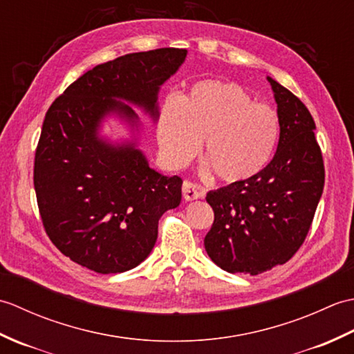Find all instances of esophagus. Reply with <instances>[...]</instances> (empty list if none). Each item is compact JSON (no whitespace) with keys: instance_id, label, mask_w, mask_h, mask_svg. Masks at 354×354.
<instances>
[{"instance_id":"obj_1","label":"esophagus","mask_w":354,"mask_h":354,"mask_svg":"<svg viewBox=\"0 0 354 354\" xmlns=\"http://www.w3.org/2000/svg\"><path fill=\"white\" fill-rule=\"evenodd\" d=\"M183 194H184V199L185 201H194V199H201L204 198V189H202L201 185L190 183V181H185L183 184Z\"/></svg>"}]
</instances>
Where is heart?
<instances>
[{
	"label": "heart",
	"mask_w": 354,
	"mask_h": 354,
	"mask_svg": "<svg viewBox=\"0 0 354 354\" xmlns=\"http://www.w3.org/2000/svg\"><path fill=\"white\" fill-rule=\"evenodd\" d=\"M280 133L275 112L254 103L242 86L201 80L181 99H169L158 118V142L173 169L198 155L204 140L205 170L223 183H243L269 164Z\"/></svg>",
	"instance_id": "1"
}]
</instances>
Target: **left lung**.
Wrapping results in <instances>:
<instances>
[{
    "label": "left lung",
    "mask_w": 354,
    "mask_h": 354,
    "mask_svg": "<svg viewBox=\"0 0 354 354\" xmlns=\"http://www.w3.org/2000/svg\"><path fill=\"white\" fill-rule=\"evenodd\" d=\"M277 102L280 140L257 176L209 192L214 212L204 245L231 274L257 275L284 265L303 245L324 189V162L304 103L268 77Z\"/></svg>",
    "instance_id": "8db88e82"
}]
</instances>
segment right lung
Here are the masks:
<instances>
[{
	"instance_id": "obj_1",
	"label": "right lung",
	"mask_w": 354,
	"mask_h": 354,
	"mask_svg": "<svg viewBox=\"0 0 354 354\" xmlns=\"http://www.w3.org/2000/svg\"><path fill=\"white\" fill-rule=\"evenodd\" d=\"M185 56L158 48L97 65L45 114L33 170L37 207L51 242L77 265L99 274L138 266L153 250L160 217L181 202L183 179L150 169L137 138L112 145L99 132L109 115L140 132L126 102L156 120L160 88Z\"/></svg>"
}]
</instances>
